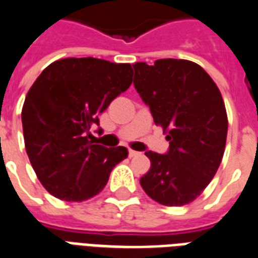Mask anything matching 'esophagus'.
Masks as SVG:
<instances>
[{
  "label": "esophagus",
  "mask_w": 258,
  "mask_h": 258,
  "mask_svg": "<svg viewBox=\"0 0 258 258\" xmlns=\"http://www.w3.org/2000/svg\"><path fill=\"white\" fill-rule=\"evenodd\" d=\"M128 156H130V157H138V156H141V153H139V152H135V150H131V149H130Z\"/></svg>",
  "instance_id": "1"
}]
</instances>
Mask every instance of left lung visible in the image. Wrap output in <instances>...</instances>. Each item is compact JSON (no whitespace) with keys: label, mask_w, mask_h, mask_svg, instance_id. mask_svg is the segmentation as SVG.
<instances>
[{"label":"left lung","mask_w":258,"mask_h":258,"mask_svg":"<svg viewBox=\"0 0 258 258\" xmlns=\"http://www.w3.org/2000/svg\"><path fill=\"white\" fill-rule=\"evenodd\" d=\"M134 86L169 141L165 154L146 152L141 177L149 197L165 207L190 204L211 182L226 148V106L220 90L196 62L161 58L134 64Z\"/></svg>","instance_id":"8db88e82"}]
</instances>
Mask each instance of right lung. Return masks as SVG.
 Segmentation results:
<instances>
[{"instance_id":"add662e5","label":"right lung","mask_w":258,"mask_h":258,"mask_svg":"<svg viewBox=\"0 0 258 258\" xmlns=\"http://www.w3.org/2000/svg\"><path fill=\"white\" fill-rule=\"evenodd\" d=\"M131 83L130 64L93 57L54 61L34 82L22 109L23 135L30 163L51 196L79 202L94 197L127 158L124 146L95 145L90 128Z\"/></svg>"}]
</instances>
